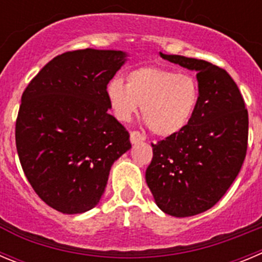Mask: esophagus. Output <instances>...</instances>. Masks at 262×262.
I'll list each match as a JSON object with an SVG mask.
<instances>
[{"label":"esophagus","instance_id":"obj_1","mask_svg":"<svg viewBox=\"0 0 262 262\" xmlns=\"http://www.w3.org/2000/svg\"><path fill=\"white\" fill-rule=\"evenodd\" d=\"M129 140H131L133 144H139L144 140V138L140 133H138V131H133V133L129 134Z\"/></svg>","mask_w":262,"mask_h":262}]
</instances>
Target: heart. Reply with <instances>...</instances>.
<instances>
[{"instance_id":"b5f03b06","label":"heart","mask_w":262,"mask_h":262,"mask_svg":"<svg viewBox=\"0 0 262 262\" xmlns=\"http://www.w3.org/2000/svg\"><path fill=\"white\" fill-rule=\"evenodd\" d=\"M198 81L158 66H141L129 71L126 84L114 78L106 85V98L118 121L128 122L141 113L153 133L161 138L177 135L192 119L199 104Z\"/></svg>"}]
</instances>
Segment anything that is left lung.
<instances>
[{
    "label": "left lung",
    "mask_w": 262,
    "mask_h": 262,
    "mask_svg": "<svg viewBox=\"0 0 262 262\" xmlns=\"http://www.w3.org/2000/svg\"><path fill=\"white\" fill-rule=\"evenodd\" d=\"M160 56L198 73L200 97L186 128L152 144L145 181L162 212L191 217L214 206L241 171L248 143V112L226 70L203 59Z\"/></svg>",
    "instance_id": "8db88e82"
}]
</instances>
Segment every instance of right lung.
Instances as JSON below:
<instances>
[{"mask_svg": "<svg viewBox=\"0 0 262 262\" xmlns=\"http://www.w3.org/2000/svg\"><path fill=\"white\" fill-rule=\"evenodd\" d=\"M122 50H74L42 67L21 95L15 126L20 165L38 198L64 214L95 208L113 164L131 148L109 114L106 85Z\"/></svg>", "mask_w": 262, "mask_h": 262, "instance_id": "right-lung-1", "label": "right lung"}]
</instances>
